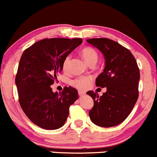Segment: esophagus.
Wrapping results in <instances>:
<instances>
[{"label":"esophagus","instance_id":"34e87169","mask_svg":"<svg viewBox=\"0 0 157 157\" xmlns=\"http://www.w3.org/2000/svg\"><path fill=\"white\" fill-rule=\"evenodd\" d=\"M78 95L80 96H84V95H85V92H84V91H82V90H78Z\"/></svg>","mask_w":157,"mask_h":157}]
</instances>
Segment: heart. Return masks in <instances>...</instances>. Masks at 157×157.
Returning a JSON list of instances; mask_svg holds the SVG:
<instances>
[{"label":"heart","instance_id":"1","mask_svg":"<svg viewBox=\"0 0 157 157\" xmlns=\"http://www.w3.org/2000/svg\"><path fill=\"white\" fill-rule=\"evenodd\" d=\"M81 54H82L84 61L88 64L92 62L96 63L98 58V52H96V50L90 47H85L83 50H82ZM70 56H67L65 57L64 61H63L62 68L64 70H67V69L68 64H69L70 62ZM91 82H92V77L87 76V75H82V76L76 77L75 78L73 79L71 81V84L75 87L78 88V89L85 90L89 87Z\"/></svg>","mask_w":157,"mask_h":157}]
</instances>
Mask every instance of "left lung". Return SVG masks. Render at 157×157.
<instances>
[{
  "label": "left lung",
  "mask_w": 157,
  "mask_h": 157,
  "mask_svg": "<svg viewBox=\"0 0 157 157\" xmlns=\"http://www.w3.org/2000/svg\"><path fill=\"white\" fill-rule=\"evenodd\" d=\"M87 42L104 55L105 69L96 78V85L107 88L101 96L92 90L87 92L94 102L90 118L103 128L118 125L129 116L138 99L140 74L136 61L131 51L109 38H90Z\"/></svg>",
  "instance_id": "obj_1"
}]
</instances>
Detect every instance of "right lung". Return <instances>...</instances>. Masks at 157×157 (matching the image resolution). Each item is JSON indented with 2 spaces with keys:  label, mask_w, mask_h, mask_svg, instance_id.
I'll use <instances>...</instances> for the list:
<instances>
[{
  "label": "right lung",
  "mask_w": 157,
  "mask_h": 157,
  "mask_svg": "<svg viewBox=\"0 0 157 157\" xmlns=\"http://www.w3.org/2000/svg\"><path fill=\"white\" fill-rule=\"evenodd\" d=\"M82 43V38H46L23 52L15 77L19 103L29 120L43 129L64 125L70 106L78 98L75 88L53 93L50 86L62 70L65 57Z\"/></svg>",
  "instance_id": "1"
}]
</instances>
